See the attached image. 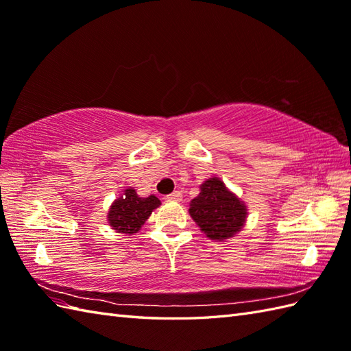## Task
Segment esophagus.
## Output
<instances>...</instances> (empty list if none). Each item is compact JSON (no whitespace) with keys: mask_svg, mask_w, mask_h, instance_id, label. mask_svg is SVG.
Listing matches in <instances>:
<instances>
[{"mask_svg":"<svg viewBox=\"0 0 351 351\" xmlns=\"http://www.w3.org/2000/svg\"><path fill=\"white\" fill-rule=\"evenodd\" d=\"M167 199H169V200H173V202H181V200H182V193H181V191L170 193V194L167 195Z\"/></svg>","mask_w":351,"mask_h":351,"instance_id":"esophagus-1","label":"esophagus"}]
</instances>
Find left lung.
Returning a JSON list of instances; mask_svg holds the SVG:
<instances>
[{
  "label": "left lung",
  "instance_id": "left-lung-1",
  "mask_svg": "<svg viewBox=\"0 0 351 351\" xmlns=\"http://www.w3.org/2000/svg\"><path fill=\"white\" fill-rule=\"evenodd\" d=\"M189 213L202 233L215 242L232 239L243 229L248 217L245 202L218 176L202 182L199 195L190 202Z\"/></svg>",
  "mask_w": 351,
  "mask_h": 351
}]
</instances>
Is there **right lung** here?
Here are the masks:
<instances>
[{"instance_id":"1","label":"right lung","mask_w":351,"mask_h":351,"mask_svg":"<svg viewBox=\"0 0 351 351\" xmlns=\"http://www.w3.org/2000/svg\"><path fill=\"white\" fill-rule=\"evenodd\" d=\"M160 205L161 202L154 194L138 197L133 186H127L110 205L108 223L117 233L132 236L142 229L152 210Z\"/></svg>"}]
</instances>
